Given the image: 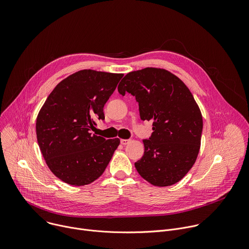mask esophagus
I'll list each match as a JSON object with an SVG mask.
<instances>
[{"instance_id":"34e87169","label":"esophagus","mask_w":249,"mask_h":249,"mask_svg":"<svg viewBox=\"0 0 249 249\" xmlns=\"http://www.w3.org/2000/svg\"><path fill=\"white\" fill-rule=\"evenodd\" d=\"M120 143L125 146V145H127V144L130 143V140H128V139H121V140H120Z\"/></svg>"}]
</instances>
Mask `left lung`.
I'll use <instances>...</instances> for the list:
<instances>
[{"mask_svg":"<svg viewBox=\"0 0 249 249\" xmlns=\"http://www.w3.org/2000/svg\"><path fill=\"white\" fill-rule=\"evenodd\" d=\"M118 92L135 96L141 120L153 121V133L143 140L145 152L135 162L139 174L155 186L181 180L200 150L203 119L184 83L163 69L146 68L127 74Z\"/></svg>","mask_w":249,"mask_h":249,"instance_id":"left-lung-1","label":"left lung"}]
</instances>
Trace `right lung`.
Here are the masks:
<instances>
[{
	"mask_svg": "<svg viewBox=\"0 0 249 249\" xmlns=\"http://www.w3.org/2000/svg\"><path fill=\"white\" fill-rule=\"evenodd\" d=\"M123 74L82 70L60 82L36 119L38 146L50 170L75 186L93 182L109 163L120 140L91 133Z\"/></svg>",
	"mask_w": 249,
	"mask_h": 249,
	"instance_id": "right-lung-1",
	"label": "right lung"
}]
</instances>
